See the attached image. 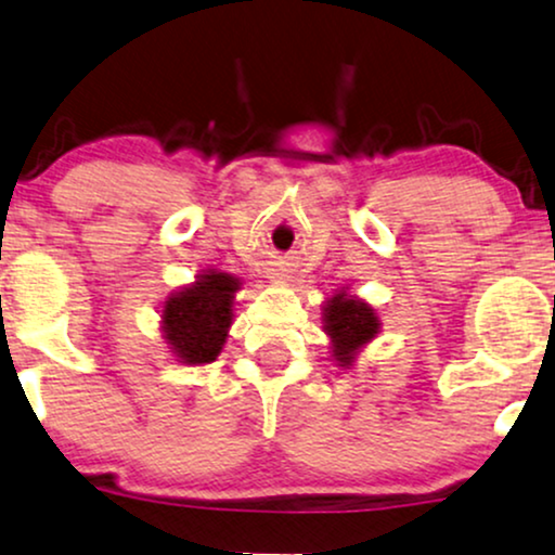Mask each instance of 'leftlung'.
I'll list each match as a JSON object with an SVG mask.
<instances>
[{
    "mask_svg": "<svg viewBox=\"0 0 555 555\" xmlns=\"http://www.w3.org/2000/svg\"><path fill=\"white\" fill-rule=\"evenodd\" d=\"M322 330L335 366L353 369L361 350L382 333V318L374 305L350 292V286H343L322 301Z\"/></svg>",
    "mask_w": 555,
    "mask_h": 555,
    "instance_id": "left-lung-1",
    "label": "left lung"
}]
</instances>
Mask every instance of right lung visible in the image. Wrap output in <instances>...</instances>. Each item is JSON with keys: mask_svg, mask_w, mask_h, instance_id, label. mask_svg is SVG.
Segmentation results:
<instances>
[{"mask_svg": "<svg viewBox=\"0 0 555 555\" xmlns=\"http://www.w3.org/2000/svg\"><path fill=\"white\" fill-rule=\"evenodd\" d=\"M243 282L233 273L207 269L192 284L179 286L160 301V338L173 361L205 366L222 353L235 320Z\"/></svg>", "mask_w": 555, "mask_h": 555, "instance_id": "right-lung-1", "label": "right lung"}]
</instances>
